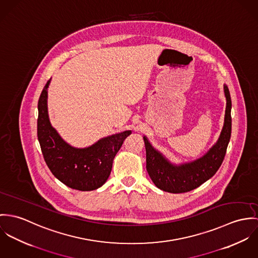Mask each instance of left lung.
<instances>
[{"label": "left lung", "instance_id": "1", "mask_svg": "<svg viewBox=\"0 0 258 258\" xmlns=\"http://www.w3.org/2000/svg\"><path fill=\"white\" fill-rule=\"evenodd\" d=\"M227 99L225 122L218 142L199 159L180 165L172 164L159 151L152 147L144 137L146 150V170L154 185L169 193H185L198 188L213 177L222 165L231 134V100L229 88L224 85Z\"/></svg>", "mask_w": 258, "mask_h": 258}]
</instances>
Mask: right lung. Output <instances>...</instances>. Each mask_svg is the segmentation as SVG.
<instances>
[{
	"label": "right lung",
	"instance_id": "right-lung-1",
	"mask_svg": "<svg viewBox=\"0 0 258 258\" xmlns=\"http://www.w3.org/2000/svg\"><path fill=\"white\" fill-rule=\"evenodd\" d=\"M50 80L43 88L37 106V138L43 158L52 174L66 186L79 191L96 190L109 178L115 154L132 131L104 138L86 148L69 145L49 121L47 88Z\"/></svg>",
	"mask_w": 258,
	"mask_h": 258
}]
</instances>
